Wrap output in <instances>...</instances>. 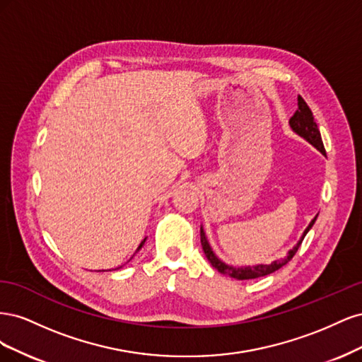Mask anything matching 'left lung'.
I'll return each mask as SVG.
<instances>
[{
  "instance_id": "1",
  "label": "left lung",
  "mask_w": 362,
  "mask_h": 362,
  "mask_svg": "<svg viewBox=\"0 0 362 362\" xmlns=\"http://www.w3.org/2000/svg\"><path fill=\"white\" fill-rule=\"evenodd\" d=\"M290 127L293 128V131H296V133H298L299 136H302L305 140H308L313 146H315L317 149L322 152V154H326L325 146H323V141H322V136H320V131H319V127H317V124H315L311 108L308 107V104L305 103V100H303L300 95L298 96V110H296V113L290 117ZM315 218H317V216L313 218L311 223L308 225V228L305 229V233H303L302 238L299 240V243L296 245L288 252V255L284 257L282 259L273 261L272 264H258V266H252V267H233V266L225 264V262H222L221 259H218L214 255V252L211 250L210 245H208L202 229H201V245H202V249L205 252L206 259L210 261L211 266L216 270L221 272L222 275L231 276V278H235V279H255V278L270 275V273L276 272L278 269H281L282 266L287 264V262L296 255V252H298V249L300 247L306 233H308L310 229H311V226L314 225Z\"/></svg>"
}]
</instances>
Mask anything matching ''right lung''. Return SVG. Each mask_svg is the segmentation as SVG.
<instances>
[{"label": "right lung", "instance_id": "add662e5", "mask_svg": "<svg viewBox=\"0 0 362 362\" xmlns=\"http://www.w3.org/2000/svg\"><path fill=\"white\" fill-rule=\"evenodd\" d=\"M145 240H146V238H145ZM145 240H144V242H141V243H140V246H139V249H140V247H141V246H144V243H145ZM139 249H137V250H139Z\"/></svg>", "mask_w": 362, "mask_h": 362}]
</instances>
